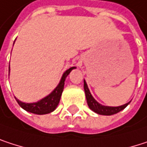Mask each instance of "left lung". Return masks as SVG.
<instances>
[{
    "instance_id": "1",
    "label": "left lung",
    "mask_w": 147,
    "mask_h": 147,
    "mask_svg": "<svg viewBox=\"0 0 147 147\" xmlns=\"http://www.w3.org/2000/svg\"><path fill=\"white\" fill-rule=\"evenodd\" d=\"M84 90H85V93H86V101H87V105L89 106V108L92 111L96 112L97 114H99V115H114V114H116L118 112H120L121 110H124L128 105L130 102L123 105H121V106H118V107H110V106H105V105H102L100 104H98L95 99L92 96L89 89H88V86L86 85V80H84Z\"/></svg>"
}]
</instances>
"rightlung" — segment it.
Returning <instances> with one entry per match:
<instances>
[{
    "mask_svg": "<svg viewBox=\"0 0 147 147\" xmlns=\"http://www.w3.org/2000/svg\"><path fill=\"white\" fill-rule=\"evenodd\" d=\"M74 68H76V67H70L69 69H67L63 74V75L61 79V81H60L59 85L56 86V88L49 95H48L44 98L41 99L40 101H38L37 103L26 104V103H23V102L20 101L19 99L15 98L16 101L18 102V104L20 105V106L21 108H23L24 110L28 111V112L33 113V114L44 115V114H49V113L54 111L60 102L61 96V93L64 89L65 80H66L67 76L70 74V72Z\"/></svg>",
    "mask_w": 147,
    "mask_h": 147,
    "instance_id": "1",
    "label": "right lung"
}]
</instances>
